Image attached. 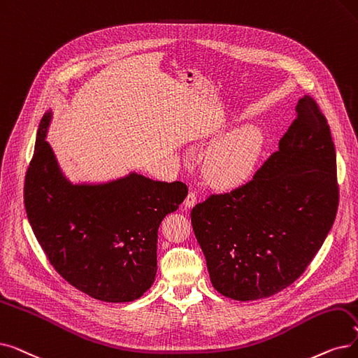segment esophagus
I'll use <instances>...</instances> for the list:
<instances>
[{
	"mask_svg": "<svg viewBox=\"0 0 358 358\" xmlns=\"http://www.w3.org/2000/svg\"><path fill=\"white\" fill-rule=\"evenodd\" d=\"M196 201H197V196H196V193H194V192H189L187 197H185V200H184V208H185V209H192V208H194Z\"/></svg>",
	"mask_w": 358,
	"mask_h": 358,
	"instance_id": "34e87169",
	"label": "esophagus"
}]
</instances>
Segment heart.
I'll list each match as a JSON object with an SVG mask.
<instances>
[{"label": "heart", "mask_w": 358, "mask_h": 358, "mask_svg": "<svg viewBox=\"0 0 358 358\" xmlns=\"http://www.w3.org/2000/svg\"><path fill=\"white\" fill-rule=\"evenodd\" d=\"M265 146V136L256 126H243L208 153L205 177L216 189H237L252 178Z\"/></svg>", "instance_id": "heart-1"}]
</instances>
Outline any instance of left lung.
<instances>
[{
  "label": "left lung",
  "instance_id": "obj_1",
  "mask_svg": "<svg viewBox=\"0 0 358 358\" xmlns=\"http://www.w3.org/2000/svg\"><path fill=\"white\" fill-rule=\"evenodd\" d=\"M338 200L331 130L306 95L279 149L253 178L192 210L213 288L228 299L250 301L289 287L328 237Z\"/></svg>",
  "mask_w": 358,
  "mask_h": 358
}]
</instances>
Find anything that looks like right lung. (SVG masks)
Here are the masks:
<instances>
[{"instance_id": "right-lung-1", "label": "right lung", "mask_w": 358, "mask_h": 358, "mask_svg": "<svg viewBox=\"0 0 358 358\" xmlns=\"http://www.w3.org/2000/svg\"><path fill=\"white\" fill-rule=\"evenodd\" d=\"M52 111L41 120L24 181V206L35 237L69 284L106 303L137 300L157 275L158 228L178 209L187 185L137 173L73 182L45 141Z\"/></svg>"}]
</instances>
